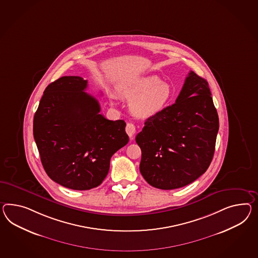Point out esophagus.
I'll use <instances>...</instances> for the list:
<instances>
[{"label":"esophagus","mask_w":258,"mask_h":258,"mask_svg":"<svg viewBox=\"0 0 258 258\" xmlns=\"http://www.w3.org/2000/svg\"><path fill=\"white\" fill-rule=\"evenodd\" d=\"M125 130L126 133L128 134V136L130 137V139H132L133 136H134L135 133H136V126L134 125L133 123H127Z\"/></svg>","instance_id":"esophagus-1"}]
</instances>
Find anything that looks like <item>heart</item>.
<instances>
[{"instance_id":"b5f03b06","label":"heart","mask_w":258,"mask_h":258,"mask_svg":"<svg viewBox=\"0 0 258 258\" xmlns=\"http://www.w3.org/2000/svg\"><path fill=\"white\" fill-rule=\"evenodd\" d=\"M121 96L130 101L131 112L139 118H151L162 112L170 104L172 88L155 76L142 77L118 87Z\"/></svg>"}]
</instances>
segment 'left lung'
I'll return each instance as SVG.
<instances>
[{"instance_id":"8db88e82","label":"left lung","mask_w":258,"mask_h":258,"mask_svg":"<svg viewBox=\"0 0 258 258\" xmlns=\"http://www.w3.org/2000/svg\"><path fill=\"white\" fill-rule=\"evenodd\" d=\"M218 130L209 83L191 71L175 104L146 119L136 138L141 175L162 190L190 184L211 165Z\"/></svg>"}]
</instances>
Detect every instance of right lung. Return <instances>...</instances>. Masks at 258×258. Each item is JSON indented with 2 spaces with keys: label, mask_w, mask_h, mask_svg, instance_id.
Here are the masks:
<instances>
[{
  "label": "right lung",
  "mask_w": 258,
  "mask_h": 258,
  "mask_svg": "<svg viewBox=\"0 0 258 258\" xmlns=\"http://www.w3.org/2000/svg\"><path fill=\"white\" fill-rule=\"evenodd\" d=\"M87 87L77 76L55 80L33 118V138L47 176L78 191L99 186L111 156L129 141L125 121L100 114L99 102L85 93Z\"/></svg>",
  "instance_id": "obj_1"
}]
</instances>
